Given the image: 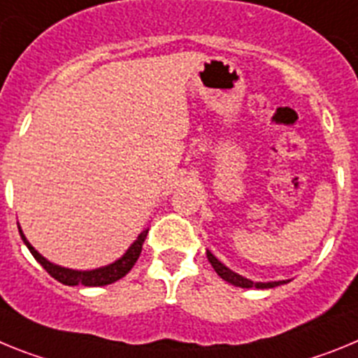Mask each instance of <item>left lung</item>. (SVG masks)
Wrapping results in <instances>:
<instances>
[{
	"instance_id": "obj_1",
	"label": "left lung",
	"mask_w": 358,
	"mask_h": 358,
	"mask_svg": "<svg viewBox=\"0 0 358 358\" xmlns=\"http://www.w3.org/2000/svg\"><path fill=\"white\" fill-rule=\"evenodd\" d=\"M207 257H209L210 265H213V268L216 270V273L220 275L222 279H225L227 282H231V285H234V287H239V288H273V287H279V285H285L287 281H273V282H254L250 281V279H245L241 278V275H238L236 272H232L231 268H227L225 265H222L220 261L216 259V257L213 256V254L207 250Z\"/></svg>"
}]
</instances>
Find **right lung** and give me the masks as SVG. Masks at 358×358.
Listing matches in <instances>:
<instances>
[{
    "instance_id": "add662e5",
    "label": "right lung",
    "mask_w": 358,
    "mask_h": 358,
    "mask_svg": "<svg viewBox=\"0 0 358 358\" xmlns=\"http://www.w3.org/2000/svg\"><path fill=\"white\" fill-rule=\"evenodd\" d=\"M20 234L21 238H23L24 245H27L30 252H32V256L36 257V259L41 263L43 268H45L52 278L57 279L59 282L68 285V287H73V285H83V287H104V285H111V282L119 281L120 278H124V275L133 268V265H135L136 259H138V256H141L142 252V243H144L145 236H148V231L141 232V236L136 238L135 243L127 248V252L124 254L119 261H115V263H111V265L108 266H102V268L88 270V272L63 268V266H57L54 265V263H50L48 259H45V257L37 252L36 248L27 241V238L23 236L21 229Z\"/></svg>"
}]
</instances>
